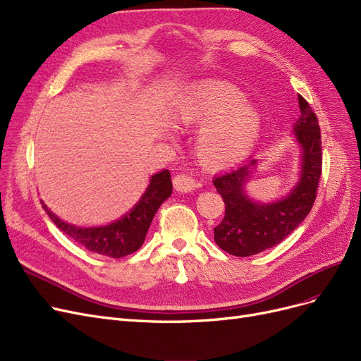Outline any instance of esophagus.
<instances>
[{
    "label": "esophagus",
    "instance_id": "obj_1",
    "mask_svg": "<svg viewBox=\"0 0 361 361\" xmlns=\"http://www.w3.org/2000/svg\"><path fill=\"white\" fill-rule=\"evenodd\" d=\"M173 188L178 192H193L196 189V181L192 176L189 173H177L176 177H173Z\"/></svg>",
    "mask_w": 361,
    "mask_h": 361
}]
</instances>
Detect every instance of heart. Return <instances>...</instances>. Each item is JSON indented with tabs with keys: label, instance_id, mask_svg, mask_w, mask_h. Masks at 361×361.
I'll use <instances>...</instances> for the list:
<instances>
[{
	"label": "heart",
	"instance_id": "heart-1",
	"mask_svg": "<svg viewBox=\"0 0 361 361\" xmlns=\"http://www.w3.org/2000/svg\"><path fill=\"white\" fill-rule=\"evenodd\" d=\"M181 129H196L195 149L201 164L213 171L238 164L261 133V114L235 87L219 80H202L190 88L176 112Z\"/></svg>",
	"mask_w": 361,
	"mask_h": 361
}]
</instances>
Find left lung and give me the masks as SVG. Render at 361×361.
Returning a JSON list of instances; mask_svg holds the SVG:
<instances>
[{"label": "left lung", "instance_id": "obj_1", "mask_svg": "<svg viewBox=\"0 0 361 361\" xmlns=\"http://www.w3.org/2000/svg\"><path fill=\"white\" fill-rule=\"evenodd\" d=\"M300 117L294 135L301 147V172L290 192L276 202H255L244 192L258 160L216 176L213 183L224 197L225 217L214 228L217 246L234 257H252L282 243L309 214L317 200L322 172L321 130L315 112L298 94Z\"/></svg>", "mask_w": 361, "mask_h": 361}]
</instances>
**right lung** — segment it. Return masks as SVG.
I'll use <instances>...</instances> for the list:
<instances>
[{"mask_svg":"<svg viewBox=\"0 0 361 361\" xmlns=\"http://www.w3.org/2000/svg\"><path fill=\"white\" fill-rule=\"evenodd\" d=\"M171 193V173L168 169H164L151 177L145 193L129 213L124 214L117 222L97 228H79L66 224L60 217H56L43 201L42 207L66 235L79 243L87 250L109 258H123L142 246L151 220Z\"/></svg>","mask_w":361,"mask_h":361,"instance_id":"add662e5","label":"right lung"}]
</instances>
